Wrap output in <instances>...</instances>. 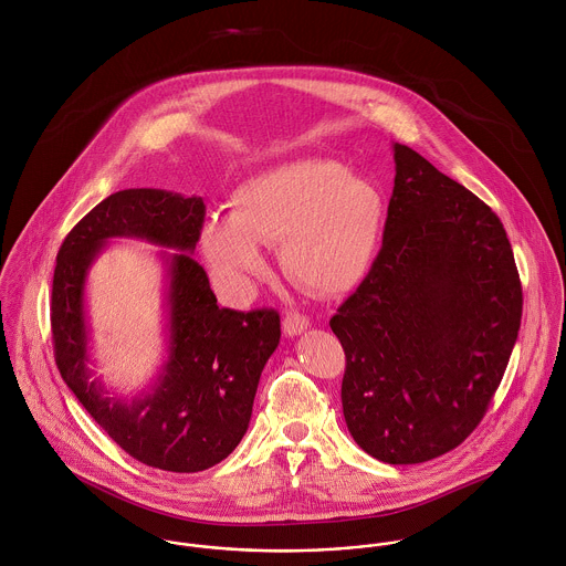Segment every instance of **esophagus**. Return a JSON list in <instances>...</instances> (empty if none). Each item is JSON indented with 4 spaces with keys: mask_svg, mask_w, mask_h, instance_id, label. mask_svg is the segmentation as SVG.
<instances>
[{
    "mask_svg": "<svg viewBox=\"0 0 566 566\" xmlns=\"http://www.w3.org/2000/svg\"><path fill=\"white\" fill-rule=\"evenodd\" d=\"M307 327H310V318H307L305 314L285 312V316H283V332H285L287 336H298V334H303Z\"/></svg>",
    "mask_w": 566,
    "mask_h": 566,
    "instance_id": "1",
    "label": "esophagus"
}]
</instances>
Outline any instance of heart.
<instances>
[{
    "mask_svg": "<svg viewBox=\"0 0 566 566\" xmlns=\"http://www.w3.org/2000/svg\"><path fill=\"white\" fill-rule=\"evenodd\" d=\"M381 226L376 182L332 160H294L239 185L228 221L203 226L201 250L232 294H243L263 272L259 245H279L292 283L316 296H340L367 276Z\"/></svg>",
    "mask_w": 566,
    "mask_h": 566,
    "instance_id": "heart-1",
    "label": "heart"
}]
</instances>
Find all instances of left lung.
Wrapping results in <instances>:
<instances>
[{
	"label": "left lung",
	"instance_id": "8db88e82",
	"mask_svg": "<svg viewBox=\"0 0 566 566\" xmlns=\"http://www.w3.org/2000/svg\"><path fill=\"white\" fill-rule=\"evenodd\" d=\"M392 158L381 248L329 325L347 358L352 437L408 465L454 450L481 423L518 338L523 287L485 201L406 145Z\"/></svg>",
	"mask_w": 566,
	"mask_h": 566
}]
</instances>
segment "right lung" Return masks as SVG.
I'll list each match as a JSON object with an SVG mask.
<instances>
[{
	"instance_id": "obj_1",
	"label": "right lung",
	"mask_w": 566,
	"mask_h": 566,
	"mask_svg": "<svg viewBox=\"0 0 566 566\" xmlns=\"http://www.w3.org/2000/svg\"><path fill=\"white\" fill-rule=\"evenodd\" d=\"M206 206L160 189L118 190L63 239L52 279V345L61 377L94 421L136 461L167 472H199L223 461L248 430L259 377L279 347L276 310L217 305L206 270L192 259ZM114 235H136L164 253L170 276V360L157 386L132 402L107 398L86 365L84 279Z\"/></svg>"
}]
</instances>
